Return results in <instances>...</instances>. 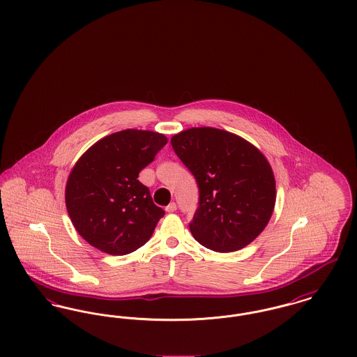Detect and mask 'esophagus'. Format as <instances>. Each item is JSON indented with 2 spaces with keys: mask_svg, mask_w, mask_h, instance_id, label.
<instances>
[{
  "mask_svg": "<svg viewBox=\"0 0 357 357\" xmlns=\"http://www.w3.org/2000/svg\"><path fill=\"white\" fill-rule=\"evenodd\" d=\"M176 210V204L175 202H171L167 207H166V211L167 213H174Z\"/></svg>",
  "mask_w": 357,
  "mask_h": 357,
  "instance_id": "obj_1",
  "label": "esophagus"
}]
</instances>
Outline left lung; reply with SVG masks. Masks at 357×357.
<instances>
[{
  "instance_id": "obj_1",
  "label": "left lung",
  "mask_w": 357,
  "mask_h": 357,
  "mask_svg": "<svg viewBox=\"0 0 357 357\" xmlns=\"http://www.w3.org/2000/svg\"><path fill=\"white\" fill-rule=\"evenodd\" d=\"M171 144L199 188L192 237L220 253L253 242L275 204V179L264 153L243 137L213 127L188 128L172 136Z\"/></svg>"
}]
</instances>
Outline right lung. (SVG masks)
Instances as JSON below:
<instances>
[{"label": "right lung", "mask_w": 357, "mask_h": 357, "mask_svg": "<svg viewBox=\"0 0 357 357\" xmlns=\"http://www.w3.org/2000/svg\"><path fill=\"white\" fill-rule=\"evenodd\" d=\"M166 143L159 132L124 130L102 137L76 162L66 204L75 229L91 246L107 255H130L151 238L165 211L137 176Z\"/></svg>", "instance_id": "1"}]
</instances>
